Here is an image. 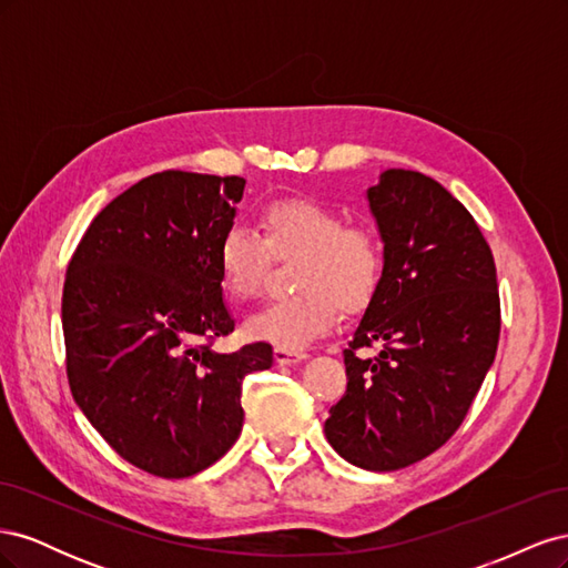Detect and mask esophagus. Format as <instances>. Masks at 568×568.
Segmentation results:
<instances>
[{"label":"esophagus","mask_w":568,"mask_h":568,"mask_svg":"<svg viewBox=\"0 0 568 568\" xmlns=\"http://www.w3.org/2000/svg\"><path fill=\"white\" fill-rule=\"evenodd\" d=\"M274 363L277 365H296L301 359H305V353L298 351H284V348H274Z\"/></svg>","instance_id":"34e87169"}]
</instances>
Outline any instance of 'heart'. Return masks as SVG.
Returning a JSON list of instances; mask_svg holds the SVG:
<instances>
[{
	"mask_svg": "<svg viewBox=\"0 0 568 568\" xmlns=\"http://www.w3.org/2000/svg\"><path fill=\"white\" fill-rule=\"evenodd\" d=\"M261 236L232 225L222 232L215 265L227 294L246 301L261 291L270 253L298 255L294 288L298 294L272 301L248 315L251 341L274 348L303 351L334 329L341 305L359 311L382 282V244L365 227H346V217L313 199H282L263 211Z\"/></svg>",
	"mask_w": 568,
	"mask_h": 568,
	"instance_id": "b5f03b06",
	"label": "heart"
}]
</instances>
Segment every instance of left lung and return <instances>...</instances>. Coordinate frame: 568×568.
<instances>
[{"label": "left lung", "instance_id": "1", "mask_svg": "<svg viewBox=\"0 0 568 568\" xmlns=\"http://www.w3.org/2000/svg\"><path fill=\"white\" fill-rule=\"evenodd\" d=\"M384 244L376 294L343 351L348 388L326 440L367 471L438 450L467 417L500 338V294L476 220L436 180L390 168L367 189ZM382 342L376 358L357 347Z\"/></svg>", "mask_w": 568, "mask_h": 568}]
</instances>
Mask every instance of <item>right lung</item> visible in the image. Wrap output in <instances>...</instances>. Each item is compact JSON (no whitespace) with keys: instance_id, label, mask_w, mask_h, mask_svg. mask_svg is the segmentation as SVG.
Here are the masks:
<instances>
[{"instance_id":"add662e5","label":"right lung","mask_w":568,"mask_h":568,"mask_svg":"<svg viewBox=\"0 0 568 568\" xmlns=\"http://www.w3.org/2000/svg\"><path fill=\"white\" fill-rule=\"evenodd\" d=\"M244 178L165 170L115 196L68 263L61 322L71 393L111 448L161 478L209 469L242 434V384L270 343L217 353L227 336L215 248Z\"/></svg>"}]
</instances>
